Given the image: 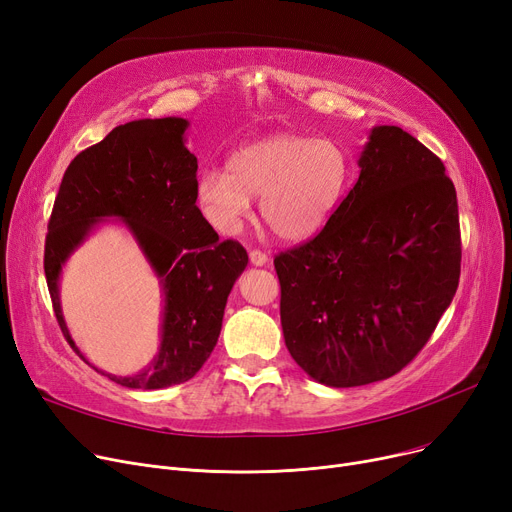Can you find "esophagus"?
Returning a JSON list of instances; mask_svg holds the SVG:
<instances>
[{"label":"esophagus","mask_w":512,"mask_h":512,"mask_svg":"<svg viewBox=\"0 0 512 512\" xmlns=\"http://www.w3.org/2000/svg\"><path fill=\"white\" fill-rule=\"evenodd\" d=\"M249 259H251V263H253V265L261 267V265H265V263H267V253L253 249V251H249Z\"/></svg>","instance_id":"obj_1"}]
</instances>
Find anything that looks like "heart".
Masks as SVG:
<instances>
[{"instance_id":"obj_1","label":"heart","mask_w":512,"mask_h":512,"mask_svg":"<svg viewBox=\"0 0 512 512\" xmlns=\"http://www.w3.org/2000/svg\"><path fill=\"white\" fill-rule=\"evenodd\" d=\"M353 176V153L340 141L276 134L234 151L228 172L203 170L195 195L222 234H236L249 218L251 199L261 197L265 226L284 242H305L330 224Z\"/></svg>"}]
</instances>
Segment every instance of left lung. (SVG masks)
Returning a JSON list of instances; mask_svg holds the SVG:
<instances>
[{
  "instance_id": "8db88e82",
  "label": "left lung",
  "mask_w": 512,
  "mask_h": 512,
  "mask_svg": "<svg viewBox=\"0 0 512 512\" xmlns=\"http://www.w3.org/2000/svg\"><path fill=\"white\" fill-rule=\"evenodd\" d=\"M330 224L274 259L288 353L315 382L353 388L409 365L461 276L446 168L398 126H375Z\"/></svg>"
}]
</instances>
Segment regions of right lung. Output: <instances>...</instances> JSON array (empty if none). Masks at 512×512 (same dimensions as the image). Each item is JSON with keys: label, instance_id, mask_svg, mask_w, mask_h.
I'll use <instances>...</instances> for the list:
<instances>
[{"label": "right lung", "instance_id": "add662e5", "mask_svg": "<svg viewBox=\"0 0 512 512\" xmlns=\"http://www.w3.org/2000/svg\"><path fill=\"white\" fill-rule=\"evenodd\" d=\"M188 120H132L80 151L62 178L45 238V278L58 324L67 257L110 217L138 240L165 292L158 355L134 376L107 375L126 388L159 390L188 382L218 344L228 294L249 263L236 240H220L197 207V157L186 149ZM87 365H90L87 362Z\"/></svg>", "mask_w": 512, "mask_h": 512}]
</instances>
